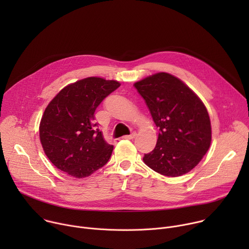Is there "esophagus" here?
Returning <instances> with one entry per match:
<instances>
[{"instance_id": "esophagus-1", "label": "esophagus", "mask_w": 249, "mask_h": 249, "mask_svg": "<svg viewBox=\"0 0 249 249\" xmlns=\"http://www.w3.org/2000/svg\"><path fill=\"white\" fill-rule=\"evenodd\" d=\"M136 132L135 131H133L130 135H127V136H123V139H129V140H131V139H134L135 137H136Z\"/></svg>"}]
</instances>
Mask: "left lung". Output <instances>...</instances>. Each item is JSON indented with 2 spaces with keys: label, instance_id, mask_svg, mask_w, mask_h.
Masks as SVG:
<instances>
[{
  "label": "left lung",
  "instance_id": "1",
  "mask_svg": "<svg viewBox=\"0 0 249 249\" xmlns=\"http://www.w3.org/2000/svg\"><path fill=\"white\" fill-rule=\"evenodd\" d=\"M160 128L155 149L144 162L153 170L170 177L194 168L208 152L211 122L201 99L182 81L158 73L135 83Z\"/></svg>",
  "mask_w": 249,
  "mask_h": 249
}]
</instances>
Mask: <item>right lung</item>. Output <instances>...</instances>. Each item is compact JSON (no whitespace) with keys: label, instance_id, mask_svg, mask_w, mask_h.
<instances>
[{"label":"right lung","instance_id":"1","mask_svg":"<svg viewBox=\"0 0 249 249\" xmlns=\"http://www.w3.org/2000/svg\"><path fill=\"white\" fill-rule=\"evenodd\" d=\"M119 87L116 81L90 77L67 86L50 101L39 136L45 155L58 169L83 178L107 163L113 146L96 128L94 112Z\"/></svg>","mask_w":249,"mask_h":249}]
</instances>
